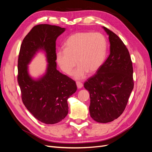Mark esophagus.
I'll list each match as a JSON object with an SVG mask.
<instances>
[{
    "label": "esophagus",
    "mask_w": 152,
    "mask_h": 152,
    "mask_svg": "<svg viewBox=\"0 0 152 152\" xmlns=\"http://www.w3.org/2000/svg\"><path fill=\"white\" fill-rule=\"evenodd\" d=\"M76 84H77V87L78 89H81L82 87H83V84H82V83H81L80 82H76Z\"/></svg>",
    "instance_id": "34e87169"
}]
</instances>
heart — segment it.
Instances as JSON below:
<instances>
[{"label": "heart", "mask_w": 152, "mask_h": 152, "mask_svg": "<svg viewBox=\"0 0 152 152\" xmlns=\"http://www.w3.org/2000/svg\"><path fill=\"white\" fill-rule=\"evenodd\" d=\"M65 49L58 50L56 60L61 70L76 79H82L97 72L102 66L107 54V40L100 33L78 32L72 34L64 44Z\"/></svg>", "instance_id": "b5f03b06"}]
</instances>
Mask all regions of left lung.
<instances>
[{
  "instance_id": "8db88e82",
  "label": "left lung",
  "mask_w": 152,
  "mask_h": 152,
  "mask_svg": "<svg viewBox=\"0 0 152 152\" xmlns=\"http://www.w3.org/2000/svg\"><path fill=\"white\" fill-rule=\"evenodd\" d=\"M108 35L110 55L102 66L84 83L89 92V113L93 120L107 123L123 113L134 87L133 68L125 44L113 31L103 26Z\"/></svg>"
}]
</instances>
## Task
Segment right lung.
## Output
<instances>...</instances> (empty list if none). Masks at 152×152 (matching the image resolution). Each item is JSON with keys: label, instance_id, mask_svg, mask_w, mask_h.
<instances>
[{"label": "right lung", "instance_id": "right-lung-1", "mask_svg": "<svg viewBox=\"0 0 152 152\" xmlns=\"http://www.w3.org/2000/svg\"><path fill=\"white\" fill-rule=\"evenodd\" d=\"M65 28L41 24L33 27L21 45L18 61V82L23 103L40 122L54 124L61 121L68 112L67 100L77 91L75 82L56 69V40ZM45 52L48 62L45 74L31 77L28 65L37 52Z\"/></svg>", "mask_w": 152, "mask_h": 152}]
</instances>
